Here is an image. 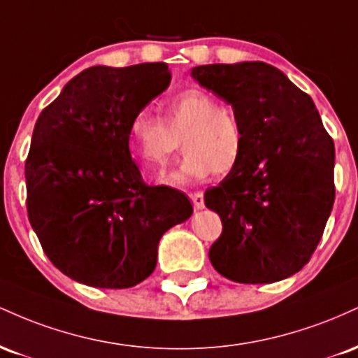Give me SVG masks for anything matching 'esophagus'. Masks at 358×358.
I'll list each match as a JSON object with an SVG mask.
<instances>
[{"mask_svg": "<svg viewBox=\"0 0 358 358\" xmlns=\"http://www.w3.org/2000/svg\"><path fill=\"white\" fill-rule=\"evenodd\" d=\"M190 200H192L193 208H195V210H202V208H205L203 195H202V193H200V192L190 193Z\"/></svg>", "mask_w": 358, "mask_h": 358, "instance_id": "esophagus-1", "label": "esophagus"}]
</instances>
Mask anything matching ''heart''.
<instances>
[{
  "instance_id": "b5f03b06",
  "label": "heart",
  "mask_w": 358,
  "mask_h": 358,
  "mask_svg": "<svg viewBox=\"0 0 358 358\" xmlns=\"http://www.w3.org/2000/svg\"><path fill=\"white\" fill-rule=\"evenodd\" d=\"M183 137L185 156L176 170L162 175L159 185H180L205 180L213 173L227 175L244 153V133L231 110L202 90H185L166 104V124L151 108H139L127 121V150L146 170H163Z\"/></svg>"
}]
</instances>
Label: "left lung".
Wrapping results in <instances>:
<instances>
[{
  "mask_svg": "<svg viewBox=\"0 0 358 358\" xmlns=\"http://www.w3.org/2000/svg\"><path fill=\"white\" fill-rule=\"evenodd\" d=\"M190 76L232 106L244 133L239 165L203 195L224 227L208 250L212 266L245 285L293 276L335 200L334 139L313 99L264 62L199 65Z\"/></svg>",
  "mask_w": 358,
  "mask_h": 358,
  "instance_id": "1",
  "label": "left lung"
}]
</instances>
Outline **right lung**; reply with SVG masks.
Here are the masks:
<instances>
[{
  "label": "right lung",
  "mask_w": 358,
  "mask_h": 358,
  "mask_svg": "<svg viewBox=\"0 0 358 358\" xmlns=\"http://www.w3.org/2000/svg\"><path fill=\"white\" fill-rule=\"evenodd\" d=\"M166 64L96 65L65 84L35 122L24 165L31 227L73 281L122 289L156 268L168 229L190 219L185 193L148 187L127 150V121L166 90Z\"/></svg>",
  "instance_id": "add662e5"
}]
</instances>
